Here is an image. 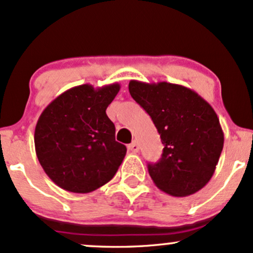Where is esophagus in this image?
Returning <instances> with one entry per match:
<instances>
[{"label":"esophagus","instance_id":"1","mask_svg":"<svg viewBox=\"0 0 253 253\" xmlns=\"http://www.w3.org/2000/svg\"><path fill=\"white\" fill-rule=\"evenodd\" d=\"M128 150L131 152H138V151H139V145H138L137 141H132V143L128 145Z\"/></svg>","mask_w":253,"mask_h":253}]
</instances>
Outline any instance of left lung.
I'll return each mask as SVG.
<instances>
[{"mask_svg":"<svg viewBox=\"0 0 253 253\" xmlns=\"http://www.w3.org/2000/svg\"><path fill=\"white\" fill-rule=\"evenodd\" d=\"M128 90L151 116L165 145L161 160L148 165L152 181L174 197L198 192L215 173L223 149V131L215 110L182 85L131 80Z\"/></svg>","mask_w":253,"mask_h":253,"instance_id":"left-lung-1","label":"left lung"}]
</instances>
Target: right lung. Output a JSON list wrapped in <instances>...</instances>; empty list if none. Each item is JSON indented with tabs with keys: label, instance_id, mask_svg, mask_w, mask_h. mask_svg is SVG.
I'll list each match as a JSON object with an SVG mask.
<instances>
[{
	"label": "right lung",
	"instance_id": "right-lung-1",
	"mask_svg": "<svg viewBox=\"0 0 253 253\" xmlns=\"http://www.w3.org/2000/svg\"><path fill=\"white\" fill-rule=\"evenodd\" d=\"M120 91L114 83L84 84L57 96L38 119L35 148L42 168L68 192L88 193L109 182L126 155L115 140L108 105Z\"/></svg>",
	"mask_w": 253,
	"mask_h": 253
}]
</instances>
